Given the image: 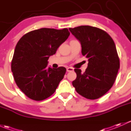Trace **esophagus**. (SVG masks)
Returning a JSON list of instances; mask_svg holds the SVG:
<instances>
[{
	"instance_id": "esophagus-1",
	"label": "esophagus",
	"mask_w": 131,
	"mask_h": 131,
	"mask_svg": "<svg viewBox=\"0 0 131 131\" xmlns=\"http://www.w3.org/2000/svg\"><path fill=\"white\" fill-rule=\"evenodd\" d=\"M67 71L68 72H72V71H73V68H71V67H68V68H67Z\"/></svg>"
}]
</instances>
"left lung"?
I'll return each instance as SVG.
<instances>
[{"mask_svg": "<svg viewBox=\"0 0 131 131\" xmlns=\"http://www.w3.org/2000/svg\"><path fill=\"white\" fill-rule=\"evenodd\" d=\"M69 30L80 42L82 54L89 61L84 73L74 70L77 78L73 86L85 98H100L113 86L120 68L114 41L106 31L94 26H80Z\"/></svg>", "mask_w": 131, "mask_h": 131, "instance_id": "left-lung-1", "label": "left lung"}]
</instances>
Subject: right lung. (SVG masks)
I'll list each match as a JSON object with an SVG mask.
<instances>
[{
  "mask_svg": "<svg viewBox=\"0 0 131 131\" xmlns=\"http://www.w3.org/2000/svg\"><path fill=\"white\" fill-rule=\"evenodd\" d=\"M70 35L67 28H43L25 34L17 43L11 61L15 82L29 98L42 101L56 91L66 68H47V60Z\"/></svg>",
  "mask_w": 131,
  "mask_h": 131,
  "instance_id": "right-lung-1",
  "label": "right lung"
}]
</instances>
